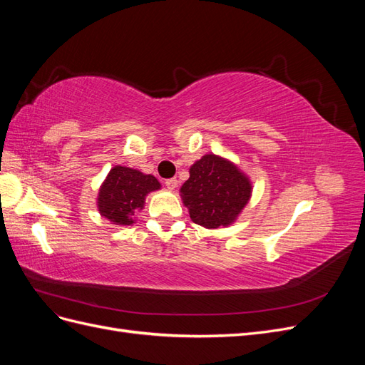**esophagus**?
Masks as SVG:
<instances>
[{
    "label": "esophagus",
    "instance_id": "esophagus-1",
    "mask_svg": "<svg viewBox=\"0 0 365 365\" xmlns=\"http://www.w3.org/2000/svg\"><path fill=\"white\" fill-rule=\"evenodd\" d=\"M176 185H178V181L176 178H170V180H165V187H168L169 190H175Z\"/></svg>",
    "mask_w": 365,
    "mask_h": 365
}]
</instances>
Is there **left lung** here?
Wrapping results in <instances>:
<instances>
[{
    "label": "left lung",
    "mask_w": 365,
    "mask_h": 365,
    "mask_svg": "<svg viewBox=\"0 0 365 365\" xmlns=\"http://www.w3.org/2000/svg\"><path fill=\"white\" fill-rule=\"evenodd\" d=\"M189 172L190 178L180 192L193 222L205 228L233 224L251 197L248 176L215 153L197 160Z\"/></svg>",
    "instance_id": "left-lung-1"
}]
</instances>
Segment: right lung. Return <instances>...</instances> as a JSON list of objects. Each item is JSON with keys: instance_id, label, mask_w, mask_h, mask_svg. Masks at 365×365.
<instances>
[{"instance_id": "1", "label": "right lung", "mask_w": 365, "mask_h": 365, "mask_svg": "<svg viewBox=\"0 0 365 365\" xmlns=\"http://www.w3.org/2000/svg\"><path fill=\"white\" fill-rule=\"evenodd\" d=\"M161 187L153 175L115 165L109 170L97 196L98 213L115 225H132L145 207L146 196Z\"/></svg>"}]
</instances>
